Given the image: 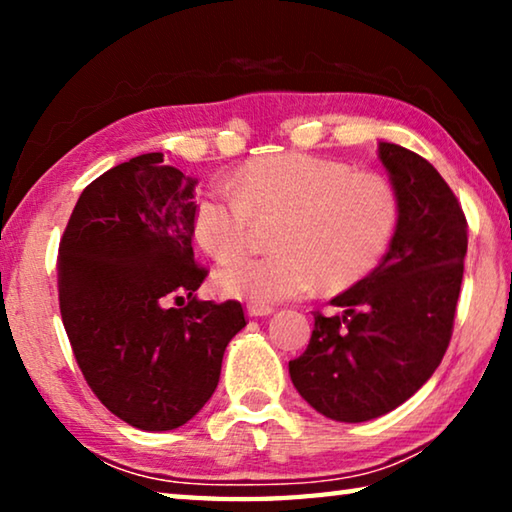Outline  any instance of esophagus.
<instances>
[{"mask_svg":"<svg viewBox=\"0 0 512 512\" xmlns=\"http://www.w3.org/2000/svg\"><path fill=\"white\" fill-rule=\"evenodd\" d=\"M246 311H248L250 318H262V316H271V314H273V307H268V305H253V302H250V305L246 307Z\"/></svg>","mask_w":512,"mask_h":512,"instance_id":"1","label":"esophagus"}]
</instances>
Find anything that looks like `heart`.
Instances as JSON below:
<instances>
[{"mask_svg":"<svg viewBox=\"0 0 512 512\" xmlns=\"http://www.w3.org/2000/svg\"><path fill=\"white\" fill-rule=\"evenodd\" d=\"M275 221L273 253L219 268L223 293L253 305L302 298L318 284L341 291L375 271L400 225V198L377 173L307 153L244 164L228 185L198 196L194 235L219 262L253 244L257 221Z\"/></svg>","mask_w":512,"mask_h":512,"instance_id":"heart-1","label":"heart"}]
</instances>
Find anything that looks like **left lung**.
<instances>
[{"mask_svg": "<svg viewBox=\"0 0 512 512\" xmlns=\"http://www.w3.org/2000/svg\"><path fill=\"white\" fill-rule=\"evenodd\" d=\"M400 198V225L381 264L314 311L307 350L289 361L296 391L336 422H366L420 391L454 329L467 221L443 176L418 153L379 142Z\"/></svg>", "mask_w": 512, "mask_h": 512, "instance_id": "left-lung-1", "label": "left lung"}]
</instances>
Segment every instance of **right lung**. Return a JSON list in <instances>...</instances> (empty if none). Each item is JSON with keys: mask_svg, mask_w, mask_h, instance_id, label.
Wrapping results in <instances>:
<instances>
[{"mask_svg": "<svg viewBox=\"0 0 512 512\" xmlns=\"http://www.w3.org/2000/svg\"><path fill=\"white\" fill-rule=\"evenodd\" d=\"M194 187L162 153L121 162L83 189L58 248L76 363L101 404L144 431L178 429L203 409L246 327L241 302L194 296L207 277L194 262Z\"/></svg>", "mask_w": 512, "mask_h": 512, "instance_id": "1", "label": "right lung"}]
</instances>
